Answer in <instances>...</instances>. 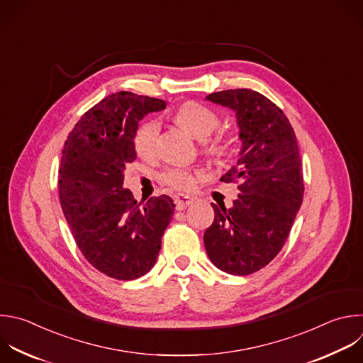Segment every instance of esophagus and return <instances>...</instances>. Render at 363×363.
Returning <instances> with one entry per match:
<instances>
[{
	"label": "esophagus",
	"mask_w": 363,
	"mask_h": 363,
	"mask_svg": "<svg viewBox=\"0 0 363 363\" xmlns=\"http://www.w3.org/2000/svg\"><path fill=\"white\" fill-rule=\"evenodd\" d=\"M174 201H175V206L178 211H184L186 206H189L194 201V198L188 196V195H177L174 196Z\"/></svg>",
	"instance_id": "esophagus-1"
}]
</instances>
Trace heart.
Instances as JSON below:
<instances>
[{
  "label": "heart",
  "instance_id": "obj_1",
  "mask_svg": "<svg viewBox=\"0 0 363 363\" xmlns=\"http://www.w3.org/2000/svg\"><path fill=\"white\" fill-rule=\"evenodd\" d=\"M175 121L185 128L188 133H191L195 138L205 140L203 150L211 155H222L228 150V141L218 135L213 138H208L218 127L219 118L215 111L211 108L198 104V102H185L182 104L177 112H175ZM160 134V123L155 118H148L144 123L140 124V127L135 131L134 135V148L135 151L144 157L150 158L155 152L157 140ZM161 181L177 191H186L191 189L195 182V175L191 171L181 169V168H172L165 171L161 175Z\"/></svg>",
  "mask_w": 363,
  "mask_h": 363
}]
</instances>
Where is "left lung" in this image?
I'll return each instance as SVG.
<instances>
[{
	"instance_id": "left-lung-1",
	"label": "left lung",
	"mask_w": 363,
	"mask_h": 363,
	"mask_svg": "<svg viewBox=\"0 0 363 363\" xmlns=\"http://www.w3.org/2000/svg\"><path fill=\"white\" fill-rule=\"evenodd\" d=\"M208 101L235 111L242 141L236 165L222 178L238 184L230 208L211 203L203 233L211 262L230 275H251L282 250L303 199V174L289 119L262 94L240 88L209 94Z\"/></svg>"
}]
</instances>
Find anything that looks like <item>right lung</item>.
<instances>
[{"label":"right lung","instance_id":"obj_1","mask_svg":"<svg viewBox=\"0 0 363 363\" xmlns=\"http://www.w3.org/2000/svg\"><path fill=\"white\" fill-rule=\"evenodd\" d=\"M165 101L121 91L88 109L69 133L62 151L58 188L62 212L85 259L119 281L152 269L174 201L152 196L137 202L124 188L125 165L137 158L140 121Z\"/></svg>","mask_w":363,"mask_h":363}]
</instances>
